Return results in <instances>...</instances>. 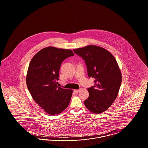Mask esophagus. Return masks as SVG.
<instances>
[{"mask_svg":"<svg viewBox=\"0 0 148 148\" xmlns=\"http://www.w3.org/2000/svg\"><path fill=\"white\" fill-rule=\"evenodd\" d=\"M79 90H74V92H75V93H77V92H79Z\"/></svg>","mask_w":148,"mask_h":148,"instance_id":"1","label":"esophagus"}]
</instances>
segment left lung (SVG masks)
Instances as JSON below:
<instances>
[{"label": "left lung", "mask_w": 148, "mask_h": 148, "mask_svg": "<svg viewBox=\"0 0 148 148\" xmlns=\"http://www.w3.org/2000/svg\"><path fill=\"white\" fill-rule=\"evenodd\" d=\"M87 67L88 75L94 79V85L88 88L86 108L95 114L103 113L116 98L121 83V73L114 56L107 50L90 45L74 50Z\"/></svg>", "instance_id": "1"}]
</instances>
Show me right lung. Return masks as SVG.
<instances>
[{
	"label": "right lung",
	"instance_id": "obj_1",
	"mask_svg": "<svg viewBox=\"0 0 148 148\" xmlns=\"http://www.w3.org/2000/svg\"><path fill=\"white\" fill-rule=\"evenodd\" d=\"M74 54L70 49L48 47L40 50L32 59L26 82L35 102L46 113L55 115L69 106L73 90L58 87L59 69L64 60Z\"/></svg>",
	"mask_w": 148,
	"mask_h": 148
}]
</instances>
